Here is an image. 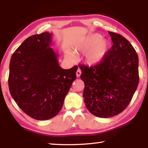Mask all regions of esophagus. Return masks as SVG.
Masks as SVG:
<instances>
[{"label": "esophagus", "mask_w": 148, "mask_h": 148, "mask_svg": "<svg viewBox=\"0 0 148 148\" xmlns=\"http://www.w3.org/2000/svg\"><path fill=\"white\" fill-rule=\"evenodd\" d=\"M81 74H82L81 70H80L79 69H77V72H76V76L77 77H79L80 75H81Z\"/></svg>", "instance_id": "obj_1"}]
</instances>
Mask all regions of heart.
<instances>
[{
    "label": "heart",
    "instance_id": "1",
    "mask_svg": "<svg viewBox=\"0 0 148 148\" xmlns=\"http://www.w3.org/2000/svg\"><path fill=\"white\" fill-rule=\"evenodd\" d=\"M109 42L107 40L102 38V36L98 33L89 34L82 40L77 45V52H86V59L87 64L95 65L101 62L106 56L109 48ZM71 59H74L73 53L67 54Z\"/></svg>",
    "mask_w": 148,
    "mask_h": 148
}]
</instances>
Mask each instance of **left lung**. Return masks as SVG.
I'll use <instances>...</instances> for the list:
<instances>
[{
    "label": "left lung",
    "instance_id": "left-lung-1",
    "mask_svg": "<svg viewBox=\"0 0 148 148\" xmlns=\"http://www.w3.org/2000/svg\"><path fill=\"white\" fill-rule=\"evenodd\" d=\"M113 42L103 60L95 66L79 64L87 110L99 117L119 114L129 104L138 85V57L131 43L108 32Z\"/></svg>",
    "mask_w": 148,
    "mask_h": 148
}]
</instances>
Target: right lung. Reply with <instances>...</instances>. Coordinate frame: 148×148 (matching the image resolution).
Listing matches in <instances>:
<instances>
[{"instance_id":"right-lung-1","label":"right lung","mask_w":148,"mask_h":148,"mask_svg":"<svg viewBox=\"0 0 148 148\" xmlns=\"http://www.w3.org/2000/svg\"><path fill=\"white\" fill-rule=\"evenodd\" d=\"M51 33L29 36L17 47L10 62L8 86L12 98L25 113L37 120L57 116L76 78L77 66L63 69L49 47Z\"/></svg>"}]
</instances>
